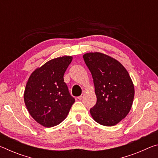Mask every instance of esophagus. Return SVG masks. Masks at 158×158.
<instances>
[{
	"mask_svg": "<svg viewBox=\"0 0 158 158\" xmlns=\"http://www.w3.org/2000/svg\"><path fill=\"white\" fill-rule=\"evenodd\" d=\"M84 95H85V94H84V93H82V94H81V95H80V96H79V97H78V99H79V100H82V99H83V98H84Z\"/></svg>",
	"mask_w": 158,
	"mask_h": 158,
	"instance_id": "34e87169",
	"label": "esophagus"
}]
</instances>
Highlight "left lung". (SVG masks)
Segmentation results:
<instances>
[{
	"label": "left lung",
	"instance_id": "8db88e82",
	"mask_svg": "<svg viewBox=\"0 0 158 158\" xmlns=\"http://www.w3.org/2000/svg\"><path fill=\"white\" fill-rule=\"evenodd\" d=\"M83 58L91 73L97 97L90 115L99 124L116 125L132 106L135 87L129 73L119 61L102 53H86Z\"/></svg>",
	"mask_w": 158,
	"mask_h": 158
}]
</instances>
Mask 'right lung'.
I'll use <instances>...</instances> for the list:
<instances>
[{
	"mask_svg": "<svg viewBox=\"0 0 158 158\" xmlns=\"http://www.w3.org/2000/svg\"><path fill=\"white\" fill-rule=\"evenodd\" d=\"M72 60L70 56L53 58L29 77L23 93L24 102L32 118L42 126L60 124L75 101L63 79Z\"/></svg>",
	"mask_w": 158,
	"mask_h": 158,
	"instance_id": "1",
	"label": "right lung"
}]
</instances>
